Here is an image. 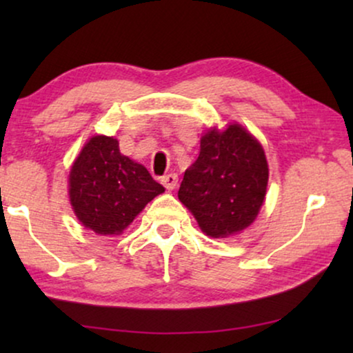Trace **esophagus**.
Returning a JSON list of instances; mask_svg holds the SVG:
<instances>
[{"label":"esophagus","mask_w":353,"mask_h":353,"mask_svg":"<svg viewBox=\"0 0 353 353\" xmlns=\"http://www.w3.org/2000/svg\"><path fill=\"white\" fill-rule=\"evenodd\" d=\"M161 183H162L163 186L167 188L168 191L175 190L176 185H178V176H176V173H168V175L162 176V178H161Z\"/></svg>","instance_id":"obj_1"}]
</instances>
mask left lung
Returning <instances> with one entry per match:
<instances>
[{"mask_svg": "<svg viewBox=\"0 0 353 353\" xmlns=\"http://www.w3.org/2000/svg\"><path fill=\"white\" fill-rule=\"evenodd\" d=\"M267 185L262 144L241 125L231 123L201 138L199 157L185 172L178 199L207 236L226 238L252 225Z\"/></svg>", "mask_w": 353, "mask_h": 353, "instance_id": "obj_1", "label": "left lung"}]
</instances>
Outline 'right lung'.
Wrapping results in <instances>:
<instances>
[{"instance_id":"add662e5","label":"right lung","mask_w":353,"mask_h":353,"mask_svg":"<svg viewBox=\"0 0 353 353\" xmlns=\"http://www.w3.org/2000/svg\"><path fill=\"white\" fill-rule=\"evenodd\" d=\"M165 191L141 163L120 154L119 141L96 134L69 175L70 204L85 228L120 234L154 197Z\"/></svg>"}]
</instances>
